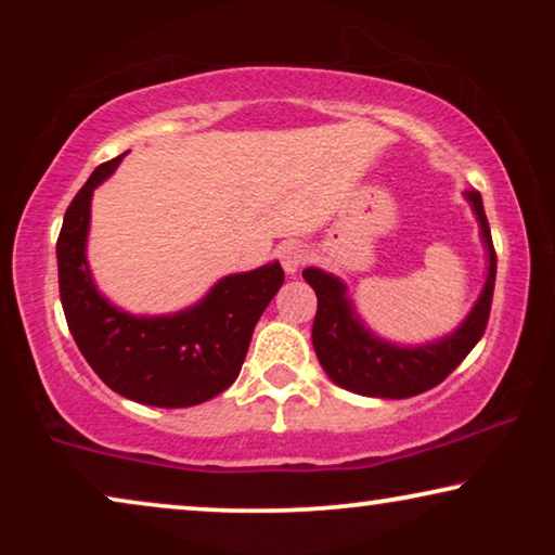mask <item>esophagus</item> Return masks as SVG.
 <instances>
[{
	"label": "esophagus",
	"mask_w": 555,
	"mask_h": 555,
	"mask_svg": "<svg viewBox=\"0 0 555 555\" xmlns=\"http://www.w3.org/2000/svg\"><path fill=\"white\" fill-rule=\"evenodd\" d=\"M280 264H283V270L287 275H295L302 264L308 262V249L306 245H300V242H287V245L280 247Z\"/></svg>",
	"instance_id": "esophagus-1"
}]
</instances>
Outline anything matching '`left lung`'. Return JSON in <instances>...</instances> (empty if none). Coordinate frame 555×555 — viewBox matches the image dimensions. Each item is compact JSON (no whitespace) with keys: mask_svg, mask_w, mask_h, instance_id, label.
<instances>
[{"mask_svg":"<svg viewBox=\"0 0 555 555\" xmlns=\"http://www.w3.org/2000/svg\"><path fill=\"white\" fill-rule=\"evenodd\" d=\"M473 204L482 227V240L488 247L490 272L482 287L480 300L475 302L473 313L452 336L437 344L420 348H399L384 344L363 328L359 315L353 313L346 298V285L328 272L308 268L302 272L306 283L318 295V310L313 321V348L318 361L333 382L353 393L378 399H406L416 393L435 389L454 369L465 361L477 340L482 338L490 321L492 291H495L498 257L492 247V234L488 217L482 209V196L475 189L465 194Z\"/></svg>","mask_w":555,"mask_h":555,"instance_id":"8db88e82","label":"left lung"}]
</instances>
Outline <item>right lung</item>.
<instances>
[{
    "mask_svg": "<svg viewBox=\"0 0 555 555\" xmlns=\"http://www.w3.org/2000/svg\"><path fill=\"white\" fill-rule=\"evenodd\" d=\"M124 156L98 166L65 211L57 278L65 321L105 386L149 406L202 404L237 378L262 310L283 285L280 262L230 275L199 306L177 315L135 318L95 291L86 262L90 196Z\"/></svg>",
    "mask_w": 555,
    "mask_h": 555,
    "instance_id": "1",
    "label": "right lung"
}]
</instances>
